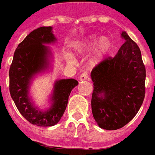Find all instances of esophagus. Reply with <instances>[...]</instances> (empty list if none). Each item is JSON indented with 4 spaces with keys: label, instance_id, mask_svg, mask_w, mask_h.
Instances as JSON below:
<instances>
[{
    "label": "esophagus",
    "instance_id": "34e87169",
    "mask_svg": "<svg viewBox=\"0 0 155 155\" xmlns=\"http://www.w3.org/2000/svg\"><path fill=\"white\" fill-rule=\"evenodd\" d=\"M88 77H89L88 73H87V72H84V73H82V74H81V76H80V81H85V80L88 79Z\"/></svg>",
    "mask_w": 155,
    "mask_h": 155
}]
</instances>
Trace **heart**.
<instances>
[{"mask_svg":"<svg viewBox=\"0 0 155 155\" xmlns=\"http://www.w3.org/2000/svg\"><path fill=\"white\" fill-rule=\"evenodd\" d=\"M96 44L97 45H96L94 53L89 61V63L94 66L98 65V63H100L104 60V58L106 57V55L108 53V51L111 48L112 42L107 37H101V38L89 37L83 41L75 42L73 45V48H74L75 53L79 55H83L87 51H89ZM66 60L70 63L74 62V60L71 56H68Z\"/></svg>","mask_w":155,"mask_h":155,"instance_id":"obj_1","label":"heart"}]
</instances>
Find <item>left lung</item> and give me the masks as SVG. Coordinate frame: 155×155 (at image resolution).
Listing matches in <instances>:
<instances>
[{"mask_svg":"<svg viewBox=\"0 0 155 155\" xmlns=\"http://www.w3.org/2000/svg\"><path fill=\"white\" fill-rule=\"evenodd\" d=\"M124 43L114 57L93 69V116L99 127L117 130L130 121L140 108L145 94L146 71L138 45L126 32Z\"/></svg>","mask_w":155,"mask_h":155,"instance_id":"left-lung-1","label":"left lung"}]
</instances>
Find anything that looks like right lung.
Returning <instances> with one entry per match:
<instances>
[{
    "label": "right lung",
    "instance_id": "1",
    "mask_svg": "<svg viewBox=\"0 0 155 155\" xmlns=\"http://www.w3.org/2000/svg\"><path fill=\"white\" fill-rule=\"evenodd\" d=\"M52 27H40L27 35L14 53L10 65V96L15 106L31 124L38 127H51L60 121L67 106L70 94L78 84L74 79H63L55 82L51 107L42 112L34 106L28 97V89L34 74L48 66L50 49L44 44L56 41Z\"/></svg>",
    "mask_w": 155,
    "mask_h": 155
}]
</instances>
